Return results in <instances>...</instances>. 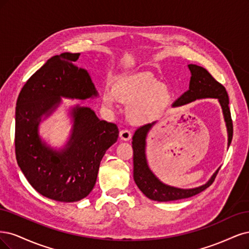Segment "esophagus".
Masks as SVG:
<instances>
[{
  "mask_svg": "<svg viewBox=\"0 0 249 249\" xmlns=\"http://www.w3.org/2000/svg\"><path fill=\"white\" fill-rule=\"evenodd\" d=\"M120 138L123 141H129L131 139V132L128 129H122L120 131Z\"/></svg>",
  "mask_w": 249,
  "mask_h": 249,
  "instance_id": "obj_1",
  "label": "esophagus"
}]
</instances>
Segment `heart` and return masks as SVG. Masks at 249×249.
Masks as SVG:
<instances>
[{
  "instance_id": "obj_1",
  "label": "heart",
  "mask_w": 249,
  "mask_h": 249,
  "mask_svg": "<svg viewBox=\"0 0 249 249\" xmlns=\"http://www.w3.org/2000/svg\"><path fill=\"white\" fill-rule=\"evenodd\" d=\"M116 98L130 103L128 115L133 122L142 123L155 118L170 98L165 87L158 84L147 74L140 73L119 79L115 84L114 93L106 91L102 100L104 106L113 107Z\"/></svg>"
}]
</instances>
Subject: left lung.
I'll list each match as a JSON object with an SVG mask.
<instances>
[{"instance_id":"8db88e82","label":"left lung","mask_w":249,"mask_h":249,"mask_svg":"<svg viewBox=\"0 0 249 249\" xmlns=\"http://www.w3.org/2000/svg\"><path fill=\"white\" fill-rule=\"evenodd\" d=\"M188 67L191 72L189 90L184 93L182 96H180L175 101L173 106L180 107L183 106V104H186L200 98H217L221 104L224 120H226L227 123L230 146L232 139V121L231 117V110L229 107V96L226 88L216 81L207 69L195 65V64H189ZM152 125H153V123L140 127L135 131L132 138L133 179L142 194L150 199L157 200V202H168V200L182 199L194 196L209 187L214 182L216 176H217L219 172V168L205 185L192 189H181L167 186L165 184L160 182L152 174L150 168L148 167L145 154L146 138Z\"/></svg>"}]
</instances>
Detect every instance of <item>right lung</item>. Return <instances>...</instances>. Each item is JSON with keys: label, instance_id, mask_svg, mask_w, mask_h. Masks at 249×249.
Wrapping results in <instances>:
<instances>
[{"label": "right lung", "instance_id": "right-lung-1", "mask_svg": "<svg viewBox=\"0 0 249 249\" xmlns=\"http://www.w3.org/2000/svg\"><path fill=\"white\" fill-rule=\"evenodd\" d=\"M78 57L63 53L51 58L22 87L15 109V155L21 172L40 195L64 203L90 194L101 159L119 136L115 123L101 121L89 107H76L65 150L55 152L40 141V117L57 106L60 96L87 99L97 95L88 72L73 64Z\"/></svg>", "mask_w": 249, "mask_h": 249}]
</instances>
